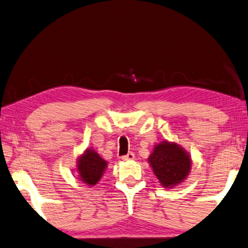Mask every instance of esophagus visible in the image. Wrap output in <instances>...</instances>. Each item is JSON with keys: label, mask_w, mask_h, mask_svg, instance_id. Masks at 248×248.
Masks as SVG:
<instances>
[{"label": "esophagus", "mask_w": 248, "mask_h": 248, "mask_svg": "<svg viewBox=\"0 0 248 248\" xmlns=\"http://www.w3.org/2000/svg\"><path fill=\"white\" fill-rule=\"evenodd\" d=\"M123 158V161H132L134 158V154L132 152H129L127 155H124V156H121Z\"/></svg>", "instance_id": "34e87169"}]
</instances>
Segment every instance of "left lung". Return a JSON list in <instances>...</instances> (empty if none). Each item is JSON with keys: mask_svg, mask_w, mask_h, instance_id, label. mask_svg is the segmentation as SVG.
Wrapping results in <instances>:
<instances>
[{"mask_svg": "<svg viewBox=\"0 0 248 248\" xmlns=\"http://www.w3.org/2000/svg\"><path fill=\"white\" fill-rule=\"evenodd\" d=\"M148 161L164 188L183 183L191 170L190 155L177 143L166 140L154 146Z\"/></svg>", "mask_w": 248, "mask_h": 248, "instance_id": "8db88e82", "label": "left lung"}]
</instances>
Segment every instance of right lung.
Returning <instances> with one entry per match:
<instances>
[{"instance_id":"1","label":"right lung","mask_w":248,"mask_h":248,"mask_svg":"<svg viewBox=\"0 0 248 248\" xmlns=\"http://www.w3.org/2000/svg\"><path fill=\"white\" fill-rule=\"evenodd\" d=\"M78 173L83 183L94 186L99 182L107 167V162L94 150L87 149L78 158Z\"/></svg>"}]
</instances>
